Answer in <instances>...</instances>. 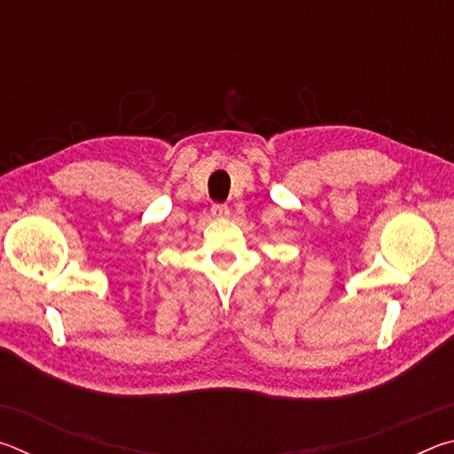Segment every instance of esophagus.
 <instances>
[{
	"label": "esophagus",
	"instance_id": "obj_1",
	"mask_svg": "<svg viewBox=\"0 0 454 454\" xmlns=\"http://www.w3.org/2000/svg\"><path fill=\"white\" fill-rule=\"evenodd\" d=\"M210 212H212L214 218H228L230 216V208L226 204H212Z\"/></svg>",
	"mask_w": 454,
	"mask_h": 454
}]
</instances>
